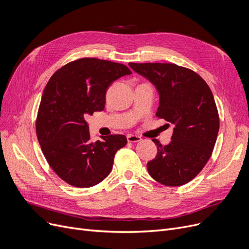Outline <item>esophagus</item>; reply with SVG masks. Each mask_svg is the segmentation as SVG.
Wrapping results in <instances>:
<instances>
[{"mask_svg":"<svg viewBox=\"0 0 249 249\" xmlns=\"http://www.w3.org/2000/svg\"><path fill=\"white\" fill-rule=\"evenodd\" d=\"M126 140H127V142H129V143H137V142L142 141V138L139 136H136V135L128 134L126 136Z\"/></svg>","mask_w":249,"mask_h":249,"instance_id":"1","label":"esophagus"}]
</instances>
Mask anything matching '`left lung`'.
<instances>
[{
	"mask_svg": "<svg viewBox=\"0 0 249 249\" xmlns=\"http://www.w3.org/2000/svg\"><path fill=\"white\" fill-rule=\"evenodd\" d=\"M128 65L156 87L160 96L156 116L175 125L168 145L153 139L158 153L148 162V172L166 186L183 185L202 171L216 144L220 121L213 93L205 80L187 68L161 63Z\"/></svg>",
	"mask_w": 249,
	"mask_h": 249,
	"instance_id": "left-lung-1",
	"label": "left lung"
}]
</instances>
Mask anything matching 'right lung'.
Here are the masks:
<instances>
[{
    "label": "right lung",
    "instance_id": "add662e5",
    "mask_svg": "<svg viewBox=\"0 0 249 249\" xmlns=\"http://www.w3.org/2000/svg\"><path fill=\"white\" fill-rule=\"evenodd\" d=\"M131 74L123 64L83 57L57 70L47 82L35 128L47 163L67 183L91 187L110 173L126 138L109 135L93 143L85 117L102 111L108 87Z\"/></svg>",
    "mask_w": 249,
    "mask_h": 249
}]
</instances>
